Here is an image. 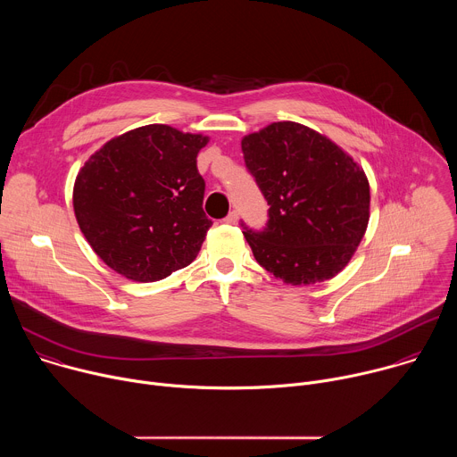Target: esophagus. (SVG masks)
<instances>
[{"label":"esophagus","instance_id":"1","mask_svg":"<svg viewBox=\"0 0 457 457\" xmlns=\"http://www.w3.org/2000/svg\"><path fill=\"white\" fill-rule=\"evenodd\" d=\"M237 220H238V213L233 210V212H229L228 213V217L224 219V222H228V224H237Z\"/></svg>","mask_w":457,"mask_h":457}]
</instances>
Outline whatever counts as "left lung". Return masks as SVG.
I'll list each match as a JSON object with an SVG mask.
<instances>
[{
  "label": "left lung",
  "instance_id": "1",
  "mask_svg": "<svg viewBox=\"0 0 457 457\" xmlns=\"http://www.w3.org/2000/svg\"><path fill=\"white\" fill-rule=\"evenodd\" d=\"M242 152L270 204L264 231H244L256 262L291 286L337 277L369 224L363 168L329 137L293 120L245 136Z\"/></svg>",
  "mask_w": 457,
  "mask_h": 457
}]
</instances>
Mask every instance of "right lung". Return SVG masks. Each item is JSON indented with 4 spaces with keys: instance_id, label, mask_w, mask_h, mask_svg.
<instances>
[{
    "instance_id": "1",
    "label": "right lung",
    "mask_w": 457,
    "mask_h": 457,
    "mask_svg": "<svg viewBox=\"0 0 457 457\" xmlns=\"http://www.w3.org/2000/svg\"><path fill=\"white\" fill-rule=\"evenodd\" d=\"M210 143L168 124L110 139L79 170L78 224L103 262L134 282H157L197 258L212 220L197 155Z\"/></svg>"
}]
</instances>
